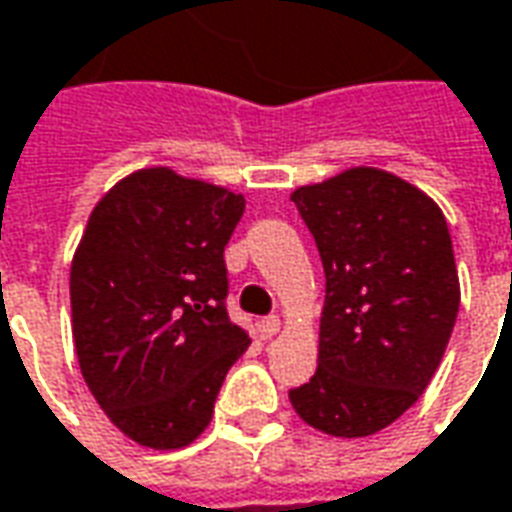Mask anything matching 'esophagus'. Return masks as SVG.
Segmentation results:
<instances>
[{"label": "esophagus", "instance_id": "esophagus-1", "mask_svg": "<svg viewBox=\"0 0 512 512\" xmlns=\"http://www.w3.org/2000/svg\"><path fill=\"white\" fill-rule=\"evenodd\" d=\"M277 330H280V319H277V316H266V319H260V322H257V333H260V339H271Z\"/></svg>", "mask_w": 512, "mask_h": 512}]
</instances>
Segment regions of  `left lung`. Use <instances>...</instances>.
I'll use <instances>...</instances> for the list:
<instances>
[{"label":"left lung","mask_w":512,"mask_h":512,"mask_svg":"<svg viewBox=\"0 0 512 512\" xmlns=\"http://www.w3.org/2000/svg\"><path fill=\"white\" fill-rule=\"evenodd\" d=\"M325 269L319 367L288 392L322 434L387 429L423 395L460 311V274L437 201L356 165L291 193Z\"/></svg>","instance_id":"8db88e82"}]
</instances>
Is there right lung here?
<instances>
[{
    "instance_id": "right-lung-1",
    "label": "right lung",
    "mask_w": 512,
    "mask_h": 512,
    "mask_svg": "<svg viewBox=\"0 0 512 512\" xmlns=\"http://www.w3.org/2000/svg\"><path fill=\"white\" fill-rule=\"evenodd\" d=\"M243 207L229 187L156 165L120 179L86 221L69 269L75 353L137 446H190L252 344L224 308V246Z\"/></svg>"
}]
</instances>
